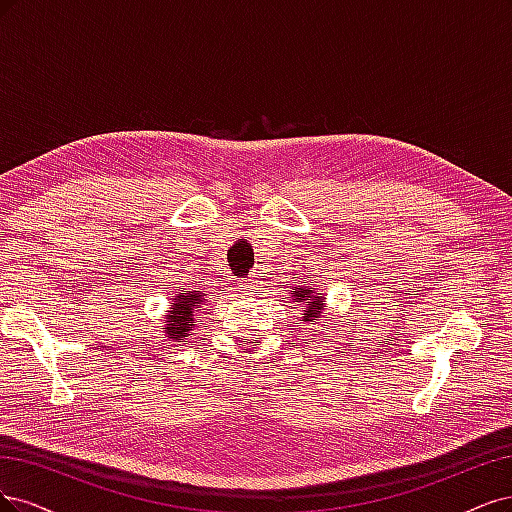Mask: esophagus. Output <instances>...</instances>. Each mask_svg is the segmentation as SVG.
I'll list each match as a JSON object with an SVG mask.
<instances>
[{"label": "esophagus", "mask_w": 512, "mask_h": 512, "mask_svg": "<svg viewBox=\"0 0 512 512\" xmlns=\"http://www.w3.org/2000/svg\"><path fill=\"white\" fill-rule=\"evenodd\" d=\"M238 289H242L244 293H251V291H255V280H242V283L238 285Z\"/></svg>", "instance_id": "1"}]
</instances>
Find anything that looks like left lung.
I'll return each mask as SVG.
<instances>
[{
    "label": "left lung",
    "instance_id": "8db88e82",
    "mask_svg": "<svg viewBox=\"0 0 512 512\" xmlns=\"http://www.w3.org/2000/svg\"><path fill=\"white\" fill-rule=\"evenodd\" d=\"M291 298L295 302H302L304 304V310H302V321H319L325 312H323V295L321 293H315L312 291V287H295Z\"/></svg>",
    "mask_w": 512,
    "mask_h": 512
}]
</instances>
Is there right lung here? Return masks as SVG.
I'll return each instance as SVG.
<instances>
[{
  "label": "right lung",
  "mask_w": 512,
  "mask_h": 512,
  "mask_svg": "<svg viewBox=\"0 0 512 512\" xmlns=\"http://www.w3.org/2000/svg\"><path fill=\"white\" fill-rule=\"evenodd\" d=\"M202 291H187V293H178L174 295V304L168 310L166 315V325H163V334L168 338L180 342L187 340V336H191L193 327H195V315L197 308L204 302Z\"/></svg>",
  "instance_id": "right-lung-1"
}]
</instances>
